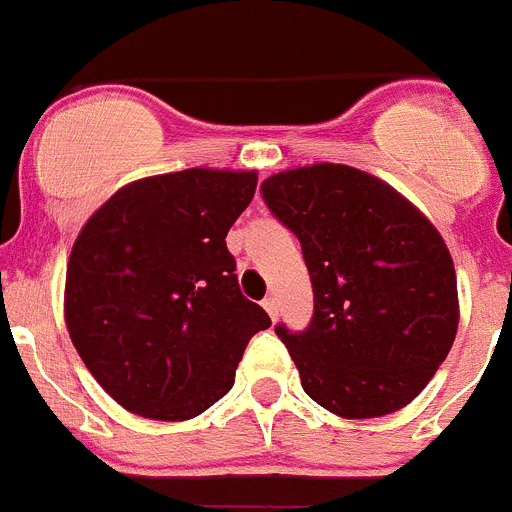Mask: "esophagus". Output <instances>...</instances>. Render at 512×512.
<instances>
[{
	"label": "esophagus",
	"mask_w": 512,
	"mask_h": 512,
	"mask_svg": "<svg viewBox=\"0 0 512 512\" xmlns=\"http://www.w3.org/2000/svg\"><path fill=\"white\" fill-rule=\"evenodd\" d=\"M261 305H264V310L269 312V318H271V320H277V315H279V302H277V297H266V300L261 302Z\"/></svg>",
	"instance_id": "1"
}]
</instances>
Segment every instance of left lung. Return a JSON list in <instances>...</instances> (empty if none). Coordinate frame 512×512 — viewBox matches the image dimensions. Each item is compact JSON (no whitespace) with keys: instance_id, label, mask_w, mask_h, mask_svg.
<instances>
[{"instance_id":"obj_1","label":"left lung","mask_w":512,"mask_h":512,"mask_svg":"<svg viewBox=\"0 0 512 512\" xmlns=\"http://www.w3.org/2000/svg\"><path fill=\"white\" fill-rule=\"evenodd\" d=\"M269 210L300 238L315 312L277 325L302 390L338 418L410 405L454 346L456 271L436 225L379 176L312 164L261 182Z\"/></svg>"}]
</instances>
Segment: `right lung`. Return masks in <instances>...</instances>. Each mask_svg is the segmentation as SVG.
<instances>
[{
	"label": "right lung",
	"instance_id": "obj_1",
	"mask_svg": "<svg viewBox=\"0 0 512 512\" xmlns=\"http://www.w3.org/2000/svg\"><path fill=\"white\" fill-rule=\"evenodd\" d=\"M259 174L184 169L117 189L71 248L63 318L102 390L130 413L189 420L235 382L253 333L271 325L246 300L225 246Z\"/></svg>",
	"mask_w": 512,
	"mask_h": 512
}]
</instances>
